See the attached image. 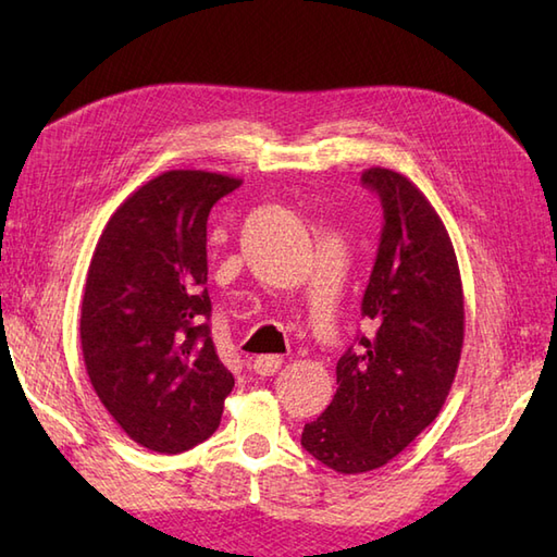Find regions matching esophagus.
Instances as JSON below:
<instances>
[{
	"mask_svg": "<svg viewBox=\"0 0 557 557\" xmlns=\"http://www.w3.org/2000/svg\"><path fill=\"white\" fill-rule=\"evenodd\" d=\"M282 366V357L277 354H263V357H256L253 361V371L258 375H275Z\"/></svg>",
	"mask_w": 557,
	"mask_h": 557,
	"instance_id": "esophagus-1",
	"label": "esophagus"
}]
</instances>
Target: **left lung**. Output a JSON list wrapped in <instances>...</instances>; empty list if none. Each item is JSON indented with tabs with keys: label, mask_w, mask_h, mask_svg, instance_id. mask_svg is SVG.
Segmentation results:
<instances>
[{
	"label": "left lung",
	"mask_w": 557,
	"mask_h": 557,
	"mask_svg": "<svg viewBox=\"0 0 557 557\" xmlns=\"http://www.w3.org/2000/svg\"><path fill=\"white\" fill-rule=\"evenodd\" d=\"M361 184L383 208L361 299L369 333L342 354L333 401L301 433L306 453L339 474L383 467L437 417L465 342L459 268L437 212L393 170L363 172Z\"/></svg>",
	"instance_id": "8db88e82"
}]
</instances>
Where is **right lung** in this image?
<instances>
[{
  "label": "right lung",
  "instance_id": "right-lung-1",
  "mask_svg": "<svg viewBox=\"0 0 557 557\" xmlns=\"http://www.w3.org/2000/svg\"><path fill=\"white\" fill-rule=\"evenodd\" d=\"M239 186L212 172H164L124 200L90 260L83 361L104 409L156 453L215 433L234 387L210 337L206 227Z\"/></svg>",
  "mask_w": 557,
  "mask_h": 557
}]
</instances>
